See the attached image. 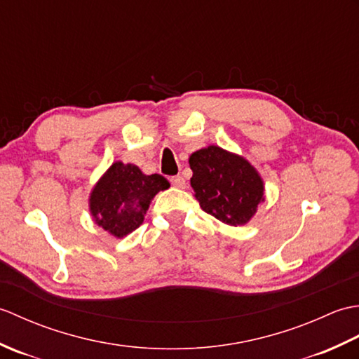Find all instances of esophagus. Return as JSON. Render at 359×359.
Returning <instances> with one entry per match:
<instances>
[{"mask_svg":"<svg viewBox=\"0 0 359 359\" xmlns=\"http://www.w3.org/2000/svg\"><path fill=\"white\" fill-rule=\"evenodd\" d=\"M171 185L174 188H185V179L180 177V175H174V177H171Z\"/></svg>","mask_w":359,"mask_h":359,"instance_id":"1","label":"esophagus"}]
</instances>
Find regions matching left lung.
<instances>
[{
	"mask_svg": "<svg viewBox=\"0 0 359 359\" xmlns=\"http://www.w3.org/2000/svg\"><path fill=\"white\" fill-rule=\"evenodd\" d=\"M191 187L201 208L220 222L247 224L264 201V184L245 158L219 147L196 151L189 157Z\"/></svg>",
	"mask_w": 359,
	"mask_h": 359,
	"instance_id": "left-lung-1",
	"label": "left lung"
}]
</instances>
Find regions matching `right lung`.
Returning a JSON list of instances; mask_svg holds the SVG:
<instances>
[{"instance_id":"right-lung-1","label":"right lung","mask_w":359,"mask_h":359,"mask_svg":"<svg viewBox=\"0 0 359 359\" xmlns=\"http://www.w3.org/2000/svg\"><path fill=\"white\" fill-rule=\"evenodd\" d=\"M168 187L163 175H144L135 165L116 162L90 194V212L106 231L123 238L142 225L152 197Z\"/></svg>"}]
</instances>
